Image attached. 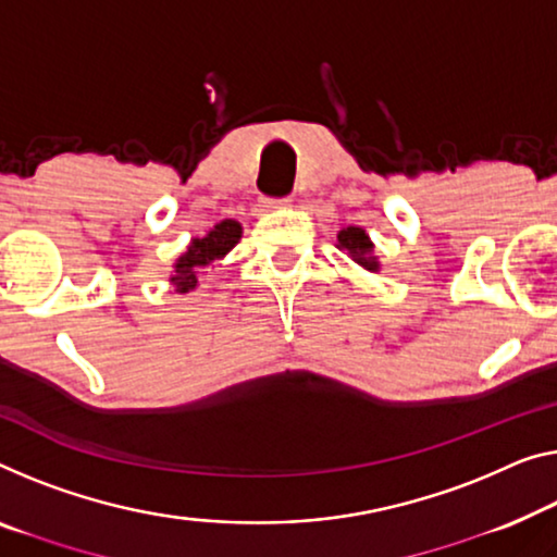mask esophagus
Masks as SVG:
<instances>
[{
  "instance_id": "1",
  "label": "esophagus",
  "mask_w": 557,
  "mask_h": 557,
  "mask_svg": "<svg viewBox=\"0 0 557 557\" xmlns=\"http://www.w3.org/2000/svg\"><path fill=\"white\" fill-rule=\"evenodd\" d=\"M282 205H289V197H262V207H268V210Z\"/></svg>"
}]
</instances>
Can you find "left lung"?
I'll use <instances>...</instances> for the list:
<instances>
[{"label": "left lung", "mask_w": 557, "mask_h": 557, "mask_svg": "<svg viewBox=\"0 0 557 557\" xmlns=\"http://www.w3.org/2000/svg\"><path fill=\"white\" fill-rule=\"evenodd\" d=\"M337 243L343 250L350 252V257L358 264H362L364 270L370 272H377V260L375 257H370L372 252V243L368 239V235H364V230L360 227H347L337 235Z\"/></svg>", "instance_id": "8db88e82"}]
</instances>
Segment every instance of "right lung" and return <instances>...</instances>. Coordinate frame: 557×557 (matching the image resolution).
Returning a JSON list of instances; mask_svg holds the SVG:
<instances>
[{
    "instance_id": "1",
    "label": "right lung",
    "mask_w": 557,
    "mask_h": 557,
    "mask_svg": "<svg viewBox=\"0 0 557 557\" xmlns=\"http://www.w3.org/2000/svg\"><path fill=\"white\" fill-rule=\"evenodd\" d=\"M243 237V227L235 220H225L220 225L210 230V235L193 239V245L187 247V252L180 257L177 264H174L172 282L177 287V293H189V289L197 287L199 270H205L207 264L214 260H222L232 247L237 245V239Z\"/></svg>"
}]
</instances>
